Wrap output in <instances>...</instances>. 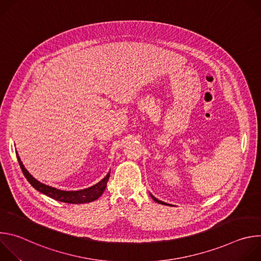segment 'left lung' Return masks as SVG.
Masks as SVG:
<instances>
[{"instance_id": "1", "label": "left lung", "mask_w": 261, "mask_h": 261, "mask_svg": "<svg viewBox=\"0 0 261 261\" xmlns=\"http://www.w3.org/2000/svg\"><path fill=\"white\" fill-rule=\"evenodd\" d=\"M150 195H151V197L156 201V202H158V203H160V204H164V205H169V206H173V205H171V204H169V203H166V202H164V201H161V200H159V199H157L156 197H154L151 193H150Z\"/></svg>"}]
</instances>
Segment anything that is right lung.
<instances>
[{
  "instance_id": "obj_1",
  "label": "right lung",
  "mask_w": 261,
  "mask_h": 261,
  "mask_svg": "<svg viewBox=\"0 0 261 261\" xmlns=\"http://www.w3.org/2000/svg\"><path fill=\"white\" fill-rule=\"evenodd\" d=\"M16 157H17L19 166H20L25 178L29 180V182L37 191L41 192L42 194H45L46 196H48L55 200H58L61 202H66V203H87V202H91V201L98 199L104 192V190L106 188V184H107L109 175H110V172H108L100 181H98L94 186H91V187H89V188H86L83 190H77V191H64V190H60V189L50 187V186H47L45 184H42L39 180H37L24 168L17 152H16Z\"/></svg>"
}]
</instances>
